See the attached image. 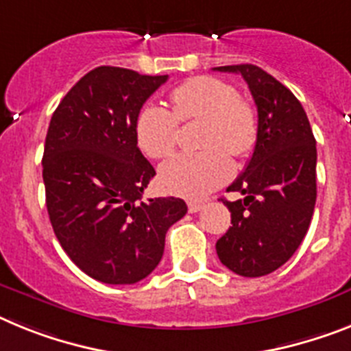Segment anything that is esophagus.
<instances>
[{
	"label": "esophagus",
	"instance_id": "obj_1",
	"mask_svg": "<svg viewBox=\"0 0 351 351\" xmlns=\"http://www.w3.org/2000/svg\"><path fill=\"white\" fill-rule=\"evenodd\" d=\"M187 208H189L191 214H194V212L202 210L203 203L202 202H193V199H191V202H187Z\"/></svg>",
	"mask_w": 351,
	"mask_h": 351
}]
</instances>
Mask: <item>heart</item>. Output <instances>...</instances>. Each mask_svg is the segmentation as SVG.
<instances>
[{"mask_svg": "<svg viewBox=\"0 0 351 351\" xmlns=\"http://www.w3.org/2000/svg\"><path fill=\"white\" fill-rule=\"evenodd\" d=\"M173 110L146 105L137 117V141L152 158L169 157L180 143V121H205L203 152L180 153L158 171L162 189L184 198H202L230 180V160L250 155L257 143V114L234 85L214 76H196L171 93Z\"/></svg>", "mask_w": 351, "mask_h": 351, "instance_id": "b5f03b06", "label": "heart"}]
</instances>
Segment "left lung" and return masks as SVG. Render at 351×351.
I'll use <instances>...</instances> for the list:
<instances>
[{
	"mask_svg": "<svg viewBox=\"0 0 351 351\" xmlns=\"http://www.w3.org/2000/svg\"><path fill=\"white\" fill-rule=\"evenodd\" d=\"M246 80L257 105V143L243 175L228 187L243 198L223 199L232 226L216 243L219 261L241 276H264L298 250L316 205V139L285 85L253 64L214 67Z\"/></svg>",
	"mask_w": 351,
	"mask_h": 351,
	"instance_id": "left-lung-1",
	"label": "left lung"
}]
</instances>
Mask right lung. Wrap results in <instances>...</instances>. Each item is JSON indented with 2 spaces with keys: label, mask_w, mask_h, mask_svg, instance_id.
<instances>
[{
  "label": "right lung",
  "mask_w": 351,
  "mask_h": 351,
  "mask_svg": "<svg viewBox=\"0 0 351 351\" xmlns=\"http://www.w3.org/2000/svg\"><path fill=\"white\" fill-rule=\"evenodd\" d=\"M167 80L125 67L89 71L58 103L43 157L46 207L67 257L94 280L135 284L158 266L180 198L143 202L155 169L137 146V117Z\"/></svg>",
  "instance_id": "1"
}]
</instances>
